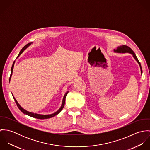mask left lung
<instances>
[{"mask_svg":"<svg viewBox=\"0 0 150 150\" xmlns=\"http://www.w3.org/2000/svg\"><path fill=\"white\" fill-rule=\"evenodd\" d=\"M114 51H115V52H122V53H124V52H129V53L132 54V55H133V57H134V58L136 60V61L138 62V64L140 65V69H141V73H142V74L143 71H142V66H141L140 63V62L139 61V60H138L137 57L136 56L134 52H133V51L129 47L127 46V45H121V46L118 47V48H117V50H114Z\"/></svg>","mask_w":150,"mask_h":150,"instance_id":"left-lung-1","label":"left lung"}]
</instances>
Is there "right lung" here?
Segmentation results:
<instances>
[{
  "mask_svg": "<svg viewBox=\"0 0 150 150\" xmlns=\"http://www.w3.org/2000/svg\"><path fill=\"white\" fill-rule=\"evenodd\" d=\"M31 43H28V44H27L26 45H25L22 48L21 50L20 51V53H19V54H18V57H17V58L23 52V51L29 46V45H30V44ZM14 63H15V61L13 62V64L12 65V67H11V74H10V79H9V81H10V79H11V76H12V73H13V67H14ZM68 92H69V91H67L66 93H65V95H64V99H63V101H62V106H61V108L57 111V112H55V113H54V114H49V115H41V114H36V113H33V112H29V111H26L25 110H24L22 107H21V106L18 104V103L17 102V101L16 100V99L14 98V97L13 96V98H14V100H15V102H16V104H17V107H18V108L22 112H23V113H24V114H26V115H29V116H30V117H34V118H38V119H41V120H43V119H47V118H52V117H54V116H55V115H57V114H58L61 111V110L63 109V108L64 107V103H65V99H66V95H67V94L68 93Z\"/></svg>",
  "mask_w": 150,
  "mask_h": 150,
  "instance_id": "add662e5",
  "label": "right lung"
}]
</instances>
